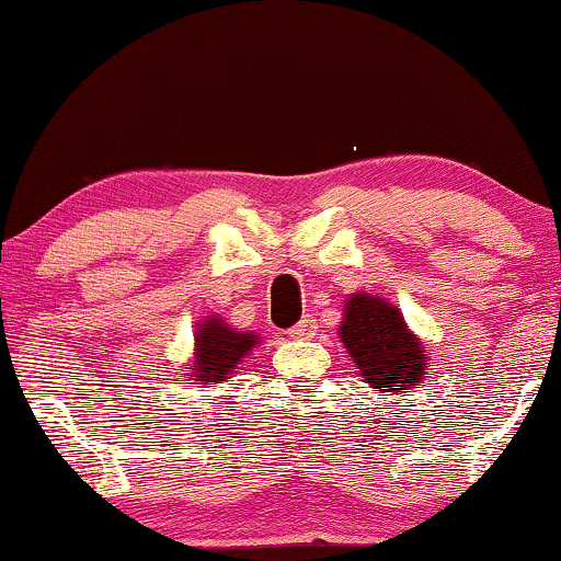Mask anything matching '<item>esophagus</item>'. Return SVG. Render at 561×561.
<instances>
[{
	"label": "esophagus",
	"instance_id": "1",
	"mask_svg": "<svg viewBox=\"0 0 561 561\" xmlns=\"http://www.w3.org/2000/svg\"><path fill=\"white\" fill-rule=\"evenodd\" d=\"M314 333H318V322H314L310 314L299 320L295 328H289V337H295V341H305V337H312Z\"/></svg>",
	"mask_w": 561,
	"mask_h": 561
}]
</instances>
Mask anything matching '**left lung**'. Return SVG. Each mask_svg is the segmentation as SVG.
<instances>
[{"mask_svg": "<svg viewBox=\"0 0 561 561\" xmlns=\"http://www.w3.org/2000/svg\"><path fill=\"white\" fill-rule=\"evenodd\" d=\"M341 337L370 389L407 393V389H416L427 374L422 345L409 333L397 307L383 299L351 297L345 305Z\"/></svg>", "mask_w": 561, "mask_h": 561, "instance_id": "obj_1", "label": "left lung"}]
</instances>
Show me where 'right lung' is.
<instances>
[{
    "label": "right lung",
    "instance_id": "right-lung-1",
    "mask_svg": "<svg viewBox=\"0 0 561 561\" xmlns=\"http://www.w3.org/2000/svg\"><path fill=\"white\" fill-rule=\"evenodd\" d=\"M259 343V335L251 333H236L224 320L210 318L201 325L198 335H195V360H193V376L195 381L203 383H218L231 376L236 363H239L251 345Z\"/></svg>",
    "mask_w": 561,
    "mask_h": 561
}]
</instances>
